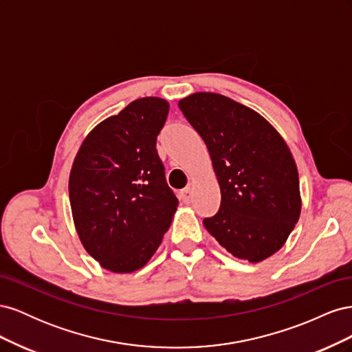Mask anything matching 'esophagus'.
<instances>
[{"label":"esophagus","instance_id":"1","mask_svg":"<svg viewBox=\"0 0 352 352\" xmlns=\"http://www.w3.org/2000/svg\"><path fill=\"white\" fill-rule=\"evenodd\" d=\"M180 199H182L185 204H189L190 199H192V190H190V188H185L180 190Z\"/></svg>","mask_w":352,"mask_h":352}]
</instances>
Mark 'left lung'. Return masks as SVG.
I'll return each mask as SVG.
<instances>
[{
  "label": "left lung",
  "instance_id": "left-lung-1",
  "mask_svg": "<svg viewBox=\"0 0 352 352\" xmlns=\"http://www.w3.org/2000/svg\"><path fill=\"white\" fill-rule=\"evenodd\" d=\"M179 109L204 140L220 185V208L202 220L233 257L263 261L279 251L301 212L289 148L258 113L225 95L197 92Z\"/></svg>",
  "mask_w": 352,
  "mask_h": 352
}]
</instances>
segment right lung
Here are the masks:
<instances>
[{"label":"right lung","instance_id":"1","mask_svg":"<svg viewBox=\"0 0 352 352\" xmlns=\"http://www.w3.org/2000/svg\"><path fill=\"white\" fill-rule=\"evenodd\" d=\"M168 102L132 101L101 122L80 145L69 177L78 235L104 269H141L162 243L179 201L166 182L157 136Z\"/></svg>","mask_w":352,"mask_h":352}]
</instances>
